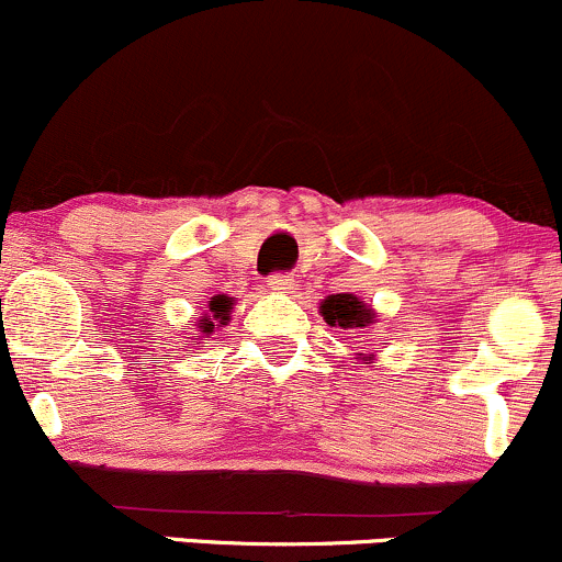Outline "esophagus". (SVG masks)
<instances>
[{
    "label": "esophagus",
    "instance_id": "esophagus-1",
    "mask_svg": "<svg viewBox=\"0 0 562 562\" xmlns=\"http://www.w3.org/2000/svg\"><path fill=\"white\" fill-rule=\"evenodd\" d=\"M294 276H289V273H273L268 279V289H273V292H281V294H286V292H292L294 289Z\"/></svg>",
    "mask_w": 562,
    "mask_h": 562
}]
</instances>
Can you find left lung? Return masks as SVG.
I'll return each instance as SVG.
<instances>
[{
	"instance_id": "left-lung-1",
	"label": "left lung",
	"mask_w": 562,
	"mask_h": 562,
	"mask_svg": "<svg viewBox=\"0 0 562 562\" xmlns=\"http://www.w3.org/2000/svg\"><path fill=\"white\" fill-rule=\"evenodd\" d=\"M321 315H324L326 324L339 326V329H366L376 321L371 305H366L356 294H329L321 302Z\"/></svg>"
}]
</instances>
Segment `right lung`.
I'll use <instances>...</instances> for the list:
<instances>
[{
    "label": "right lung",
    "mask_w": 562,
    "mask_h": 562,
    "mask_svg": "<svg viewBox=\"0 0 562 562\" xmlns=\"http://www.w3.org/2000/svg\"><path fill=\"white\" fill-rule=\"evenodd\" d=\"M231 307H233L231 297H223V294H220V297H212L210 300V313L212 315H204V318H201L199 329L204 334H212L214 326H217V324H228Z\"/></svg>",
    "instance_id": "obj_1"
}]
</instances>
